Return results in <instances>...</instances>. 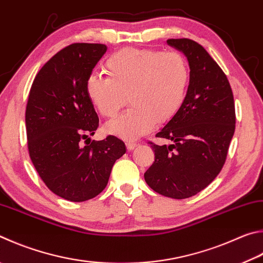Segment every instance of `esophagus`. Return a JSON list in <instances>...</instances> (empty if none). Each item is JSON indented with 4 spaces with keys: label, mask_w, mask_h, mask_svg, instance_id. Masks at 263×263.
I'll return each instance as SVG.
<instances>
[{
    "label": "esophagus",
    "mask_w": 263,
    "mask_h": 263,
    "mask_svg": "<svg viewBox=\"0 0 263 263\" xmlns=\"http://www.w3.org/2000/svg\"><path fill=\"white\" fill-rule=\"evenodd\" d=\"M138 146V142L136 141H127L126 142V147L128 148V149H135V148Z\"/></svg>",
    "instance_id": "esophagus-1"
}]
</instances>
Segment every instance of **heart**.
<instances>
[{
  "label": "heart",
  "mask_w": 263,
  "mask_h": 263,
  "mask_svg": "<svg viewBox=\"0 0 263 263\" xmlns=\"http://www.w3.org/2000/svg\"><path fill=\"white\" fill-rule=\"evenodd\" d=\"M109 77L92 73L86 92L106 118H114L130 100L131 108L107 125V132L131 140L173 117L184 102L190 66L177 51L123 48L107 60Z\"/></svg>",
  "instance_id": "1"
}]
</instances>
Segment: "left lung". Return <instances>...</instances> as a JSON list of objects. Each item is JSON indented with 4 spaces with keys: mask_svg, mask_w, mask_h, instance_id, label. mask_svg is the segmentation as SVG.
Wrapping results in <instances>:
<instances>
[{
    "mask_svg": "<svg viewBox=\"0 0 263 263\" xmlns=\"http://www.w3.org/2000/svg\"><path fill=\"white\" fill-rule=\"evenodd\" d=\"M190 64L187 93L175 116L156 133L170 145H155V161L145 180L159 194L173 199L193 197L221 173L236 128L235 101L226 73L201 45L169 39Z\"/></svg>",
    "mask_w": 263,
    "mask_h": 263,
    "instance_id": "obj_1",
    "label": "left lung"
}]
</instances>
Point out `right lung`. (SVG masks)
<instances>
[{"mask_svg":"<svg viewBox=\"0 0 263 263\" xmlns=\"http://www.w3.org/2000/svg\"><path fill=\"white\" fill-rule=\"evenodd\" d=\"M107 50L102 44H72L55 54L33 80L25 123L28 153L40 178L52 193L72 202L100 194L112 165L125 154L118 138L82 147L99 127L86 92V80Z\"/></svg>","mask_w":263,"mask_h":263,"instance_id":"obj_1","label":"right lung"}]
</instances>
